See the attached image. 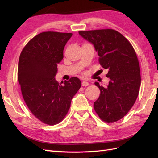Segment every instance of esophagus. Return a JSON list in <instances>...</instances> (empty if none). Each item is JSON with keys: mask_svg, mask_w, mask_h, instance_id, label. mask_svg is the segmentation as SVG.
<instances>
[{"mask_svg": "<svg viewBox=\"0 0 158 158\" xmlns=\"http://www.w3.org/2000/svg\"><path fill=\"white\" fill-rule=\"evenodd\" d=\"M82 86H88V85H89V83L87 82H83L82 83Z\"/></svg>", "mask_w": 158, "mask_h": 158, "instance_id": "esophagus-1", "label": "esophagus"}]
</instances>
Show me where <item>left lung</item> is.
<instances>
[{
  "label": "left lung",
  "instance_id": "left-lung-1",
  "mask_svg": "<svg viewBox=\"0 0 158 158\" xmlns=\"http://www.w3.org/2000/svg\"><path fill=\"white\" fill-rule=\"evenodd\" d=\"M78 33L94 44L99 63L108 71L106 76L110 80L106 88L95 82L100 90L99 96L94 103L95 111L104 122H116L130 111L139 93L140 69L136 52L127 38L114 30Z\"/></svg>",
  "mask_w": 158,
  "mask_h": 158
}]
</instances>
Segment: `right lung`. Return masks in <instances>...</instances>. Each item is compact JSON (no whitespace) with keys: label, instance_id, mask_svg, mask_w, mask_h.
I'll return each mask as SVG.
<instances>
[{"label":"right lung","instance_id":"right-lung-1","mask_svg":"<svg viewBox=\"0 0 158 158\" xmlns=\"http://www.w3.org/2000/svg\"><path fill=\"white\" fill-rule=\"evenodd\" d=\"M72 33L45 31L33 37L22 49L18 80L23 99L38 120L55 125L68 113L71 100L81 87V81L72 77L64 84L55 80L57 64Z\"/></svg>","mask_w":158,"mask_h":158}]
</instances>
